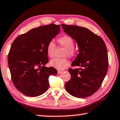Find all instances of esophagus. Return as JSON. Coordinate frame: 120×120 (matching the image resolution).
<instances>
[{
    "label": "esophagus",
    "mask_w": 120,
    "mask_h": 120,
    "mask_svg": "<svg viewBox=\"0 0 120 120\" xmlns=\"http://www.w3.org/2000/svg\"><path fill=\"white\" fill-rule=\"evenodd\" d=\"M61 72H62L61 71L58 70V74H61Z\"/></svg>",
    "instance_id": "obj_1"
}]
</instances>
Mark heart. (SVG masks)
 <instances>
[{"mask_svg": "<svg viewBox=\"0 0 120 120\" xmlns=\"http://www.w3.org/2000/svg\"><path fill=\"white\" fill-rule=\"evenodd\" d=\"M57 43L59 46L66 49L63 54L64 57L74 58L76 55V52L74 49L75 42L69 36L64 35L57 38ZM56 50V45L52 41H50L46 47V53L50 58H53ZM50 65L58 70H64L68 67L70 62L67 58H56L50 62Z\"/></svg>", "mask_w": 120, "mask_h": 120, "instance_id": "1", "label": "heart"}]
</instances>
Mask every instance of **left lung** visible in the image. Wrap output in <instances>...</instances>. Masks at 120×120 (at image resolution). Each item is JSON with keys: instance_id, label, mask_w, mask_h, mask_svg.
<instances>
[{"instance_id": "8db88e82", "label": "left lung", "mask_w": 120, "mask_h": 120, "mask_svg": "<svg viewBox=\"0 0 120 120\" xmlns=\"http://www.w3.org/2000/svg\"><path fill=\"white\" fill-rule=\"evenodd\" d=\"M65 33L77 42L79 54L69 69L71 79L65 84L70 95L78 98L90 96L101 86L109 67L107 49L100 36L88 28L62 24Z\"/></svg>"}]
</instances>
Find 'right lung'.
<instances>
[{
  "mask_svg": "<svg viewBox=\"0 0 120 120\" xmlns=\"http://www.w3.org/2000/svg\"><path fill=\"white\" fill-rule=\"evenodd\" d=\"M60 32L54 24L33 28L16 38L10 49L8 62L14 86L20 92L30 97L43 94L48 89L49 77L57 70L47 68L46 47Z\"/></svg>",
  "mask_w": 120,
  "mask_h": 120,
  "instance_id": "obj_1",
  "label": "right lung"
}]
</instances>
